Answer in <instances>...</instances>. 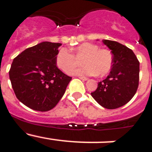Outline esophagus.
Wrapping results in <instances>:
<instances>
[{
  "label": "esophagus",
  "instance_id": "1",
  "mask_svg": "<svg viewBox=\"0 0 152 152\" xmlns=\"http://www.w3.org/2000/svg\"><path fill=\"white\" fill-rule=\"evenodd\" d=\"M79 78L80 79H81V80H88V77H81V76H80V77H79Z\"/></svg>",
  "mask_w": 152,
  "mask_h": 152
}]
</instances>
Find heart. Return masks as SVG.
Segmentation results:
<instances>
[{"label": "heart", "instance_id": "b5f03b06", "mask_svg": "<svg viewBox=\"0 0 152 152\" xmlns=\"http://www.w3.org/2000/svg\"><path fill=\"white\" fill-rule=\"evenodd\" d=\"M74 55L65 48H61L56 55V61L58 68L66 74H71L81 59L84 66L74 73L80 75L105 76L110 71L113 62L112 52L107 49H99L97 45L84 42L73 49Z\"/></svg>", "mask_w": 152, "mask_h": 152}]
</instances>
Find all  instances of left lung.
Returning a JSON list of instances; mask_svg holds the SVG:
<instances>
[{
    "instance_id": "left-lung-1",
    "label": "left lung",
    "mask_w": 152,
    "mask_h": 152,
    "mask_svg": "<svg viewBox=\"0 0 152 152\" xmlns=\"http://www.w3.org/2000/svg\"><path fill=\"white\" fill-rule=\"evenodd\" d=\"M111 50L113 62L110 75L98 83L91 96L104 108L116 109L128 103L136 93L139 82V61L132 50L116 41L103 39Z\"/></svg>"
}]
</instances>
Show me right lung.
<instances>
[{"label":"right lung","mask_w":152,"mask_h":152,"mask_svg":"<svg viewBox=\"0 0 152 152\" xmlns=\"http://www.w3.org/2000/svg\"><path fill=\"white\" fill-rule=\"evenodd\" d=\"M60 45L42 42L24 50L12 62L9 77L13 91L32 110L45 112L54 108L72 80L56 66Z\"/></svg>","instance_id":"obj_1"}]
</instances>
